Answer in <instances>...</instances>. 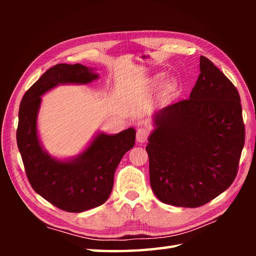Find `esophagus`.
<instances>
[{
    "instance_id": "34e87169",
    "label": "esophagus",
    "mask_w": 256,
    "mask_h": 256,
    "mask_svg": "<svg viewBox=\"0 0 256 256\" xmlns=\"http://www.w3.org/2000/svg\"><path fill=\"white\" fill-rule=\"evenodd\" d=\"M148 136H150L148 128H138V131H136V140H138V142L144 143V142H146V140H148Z\"/></svg>"
}]
</instances>
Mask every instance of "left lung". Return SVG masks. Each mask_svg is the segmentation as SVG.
<instances>
[{
	"instance_id": "left-lung-1",
	"label": "left lung",
	"mask_w": 256,
	"mask_h": 256,
	"mask_svg": "<svg viewBox=\"0 0 256 256\" xmlns=\"http://www.w3.org/2000/svg\"><path fill=\"white\" fill-rule=\"evenodd\" d=\"M146 152L150 182L162 202L186 208L208 204L229 188L246 140L238 92L206 57L189 99L154 116Z\"/></svg>"
}]
</instances>
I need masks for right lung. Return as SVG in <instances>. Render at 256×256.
Returning a JSON list of instances; mask_svg holds the SVG:
<instances>
[{
    "instance_id": "obj_1",
    "label": "right lung",
    "mask_w": 256,
    "mask_h": 256,
    "mask_svg": "<svg viewBox=\"0 0 256 256\" xmlns=\"http://www.w3.org/2000/svg\"><path fill=\"white\" fill-rule=\"evenodd\" d=\"M98 78L80 64H58L25 92L18 111V146L32 188L57 208L82 212L103 204L113 188L118 162L135 143V130L116 135L100 133L86 150L72 162H59L42 150L36 118L40 96L58 84H88Z\"/></svg>"
}]
</instances>
